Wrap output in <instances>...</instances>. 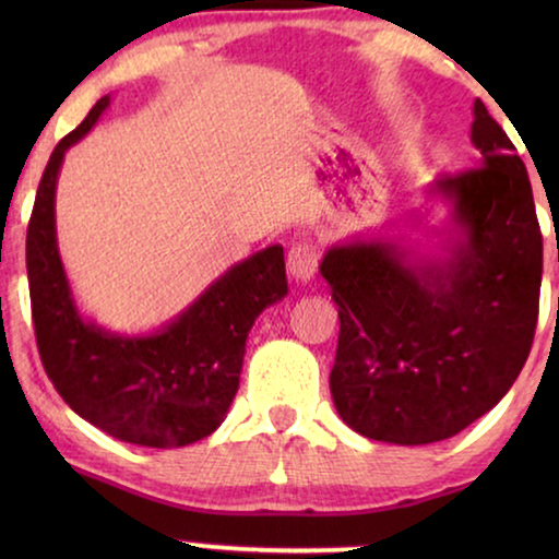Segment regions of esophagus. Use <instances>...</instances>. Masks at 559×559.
<instances>
[{
  "label": "esophagus",
  "instance_id": "obj_1",
  "mask_svg": "<svg viewBox=\"0 0 559 559\" xmlns=\"http://www.w3.org/2000/svg\"><path fill=\"white\" fill-rule=\"evenodd\" d=\"M318 266V254L312 249V243H295L287 254V272L297 285H308L316 274Z\"/></svg>",
  "mask_w": 559,
  "mask_h": 559
}]
</instances>
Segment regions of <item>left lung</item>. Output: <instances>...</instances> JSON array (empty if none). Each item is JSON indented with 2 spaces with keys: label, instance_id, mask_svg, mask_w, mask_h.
Segmentation results:
<instances>
[{
  "label": "left lung",
  "instance_id": "1",
  "mask_svg": "<svg viewBox=\"0 0 559 559\" xmlns=\"http://www.w3.org/2000/svg\"><path fill=\"white\" fill-rule=\"evenodd\" d=\"M473 170L425 188L448 213L412 243L389 228L325 249L320 274L338 305L331 394L369 440L427 445L465 430L514 384L530 356L542 285V234L530 175L480 98Z\"/></svg>",
  "mask_w": 559,
  "mask_h": 559
}]
</instances>
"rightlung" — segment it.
Here are the masks:
<instances>
[{
  "instance_id": "obj_1",
  "label": "right lung",
  "mask_w": 559,
  "mask_h": 559,
  "mask_svg": "<svg viewBox=\"0 0 559 559\" xmlns=\"http://www.w3.org/2000/svg\"><path fill=\"white\" fill-rule=\"evenodd\" d=\"M109 104L111 96L98 98L58 142L37 186L27 226L37 350L52 386L86 423L132 445L182 448L209 438L226 419L251 325L287 295L285 251L266 247L228 266L157 331L117 333L83 316L58 249L56 188L66 152Z\"/></svg>"
}]
</instances>
